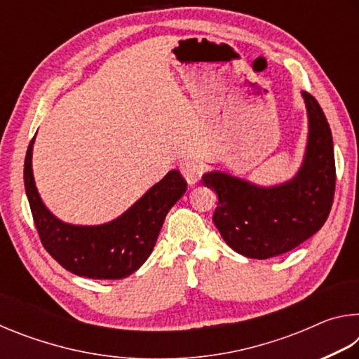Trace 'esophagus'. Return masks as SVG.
Returning <instances> with one entry per match:
<instances>
[{
	"label": "esophagus",
	"instance_id": "obj_1",
	"mask_svg": "<svg viewBox=\"0 0 359 359\" xmlns=\"http://www.w3.org/2000/svg\"><path fill=\"white\" fill-rule=\"evenodd\" d=\"M203 171L204 163L199 160V158H185V160L180 163V172L190 185L196 184V182L201 179Z\"/></svg>",
	"mask_w": 359,
	"mask_h": 359
}]
</instances>
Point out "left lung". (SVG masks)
I'll use <instances>...</instances> for the list:
<instances>
[{
	"label": "left lung",
	"instance_id": "8db88e82",
	"mask_svg": "<svg viewBox=\"0 0 359 359\" xmlns=\"http://www.w3.org/2000/svg\"><path fill=\"white\" fill-rule=\"evenodd\" d=\"M309 115V137L302 166L293 179L276 187H258L212 171L205 187L218 196L215 226L234 252L267 259L293 250L323 226L336 190V163L330 123L318 101L302 92Z\"/></svg>",
	"mask_w": 359,
	"mask_h": 359
}]
</instances>
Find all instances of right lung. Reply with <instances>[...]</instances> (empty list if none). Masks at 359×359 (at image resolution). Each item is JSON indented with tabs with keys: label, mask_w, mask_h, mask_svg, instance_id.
<instances>
[{
	"label": "right lung",
	"mask_w": 359,
	"mask_h": 359,
	"mask_svg": "<svg viewBox=\"0 0 359 359\" xmlns=\"http://www.w3.org/2000/svg\"><path fill=\"white\" fill-rule=\"evenodd\" d=\"M28 145L23 180L29 209L42 245L72 274L96 280H120L131 276L150 257L169 209L187 191L179 171H169L144 196L115 220L98 226H79L50 214L36 190Z\"/></svg>",
	"instance_id": "add662e5"
}]
</instances>
